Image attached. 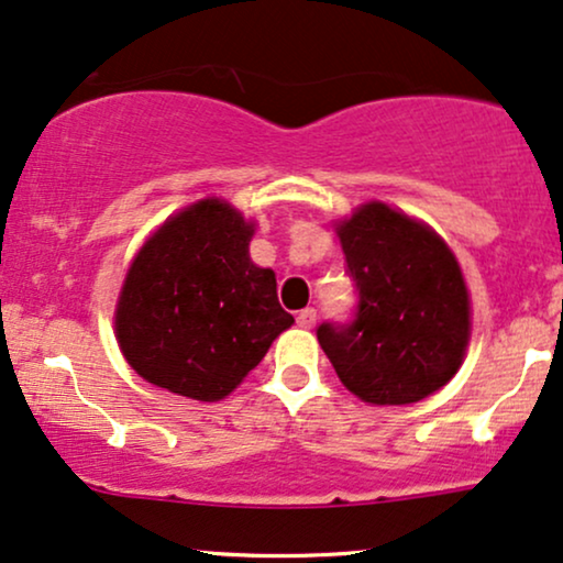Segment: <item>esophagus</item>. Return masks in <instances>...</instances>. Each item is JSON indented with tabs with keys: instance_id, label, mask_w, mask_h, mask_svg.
Listing matches in <instances>:
<instances>
[{
	"instance_id": "esophagus-1",
	"label": "esophagus",
	"mask_w": 563,
	"mask_h": 563,
	"mask_svg": "<svg viewBox=\"0 0 563 563\" xmlns=\"http://www.w3.org/2000/svg\"><path fill=\"white\" fill-rule=\"evenodd\" d=\"M296 322H298V327H303V330H311V327L317 324V309H303V311H298Z\"/></svg>"
}]
</instances>
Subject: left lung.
Wrapping results in <instances>:
<instances>
[{
	"label": "left lung",
	"instance_id": "8db88e82",
	"mask_svg": "<svg viewBox=\"0 0 563 563\" xmlns=\"http://www.w3.org/2000/svg\"><path fill=\"white\" fill-rule=\"evenodd\" d=\"M353 322L319 324L340 382L372 405H410L457 374L471 340V296L444 239L384 202L340 220Z\"/></svg>",
	"mask_w": 563,
	"mask_h": 563
}]
</instances>
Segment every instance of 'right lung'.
Here are the masks:
<instances>
[{"label": "right lung", "instance_id": "add662e5", "mask_svg": "<svg viewBox=\"0 0 563 563\" xmlns=\"http://www.w3.org/2000/svg\"><path fill=\"white\" fill-rule=\"evenodd\" d=\"M252 236V220L208 197L145 241L113 314L119 347L142 379L199 402L223 400L294 324L273 269L249 257Z\"/></svg>", "mask_w": 563, "mask_h": 563}]
</instances>
